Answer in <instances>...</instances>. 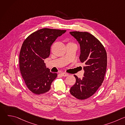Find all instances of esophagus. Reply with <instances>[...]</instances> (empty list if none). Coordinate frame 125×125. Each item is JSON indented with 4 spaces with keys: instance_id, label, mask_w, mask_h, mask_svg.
I'll use <instances>...</instances> for the list:
<instances>
[{
    "instance_id": "esophagus-1",
    "label": "esophagus",
    "mask_w": 125,
    "mask_h": 125,
    "mask_svg": "<svg viewBox=\"0 0 125 125\" xmlns=\"http://www.w3.org/2000/svg\"><path fill=\"white\" fill-rule=\"evenodd\" d=\"M61 75L62 76H63V77H66V76H69V74H67V73H62L61 74Z\"/></svg>"
}]
</instances>
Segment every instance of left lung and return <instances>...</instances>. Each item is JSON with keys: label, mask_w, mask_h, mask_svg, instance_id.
<instances>
[{"label": "left lung", "mask_w": 125, "mask_h": 125, "mask_svg": "<svg viewBox=\"0 0 125 125\" xmlns=\"http://www.w3.org/2000/svg\"><path fill=\"white\" fill-rule=\"evenodd\" d=\"M70 33L80 45V60L84 63L82 79L74 75L76 82L70 93L76 98L83 100L92 96L101 85L107 67V53L102 43L87 32L71 31Z\"/></svg>", "instance_id": "obj_1"}]
</instances>
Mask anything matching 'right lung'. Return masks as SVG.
Returning <instances> with one entry per match:
<instances>
[{"label":"right lung","mask_w":125,"mask_h":125,"mask_svg":"<svg viewBox=\"0 0 125 125\" xmlns=\"http://www.w3.org/2000/svg\"><path fill=\"white\" fill-rule=\"evenodd\" d=\"M66 31L42 29L31 34L23 42L19 55L20 70L27 87L33 94L48 92L56 78L57 73L50 72L44 60L49 57L52 43Z\"/></svg>","instance_id":"obj_1"}]
</instances>
